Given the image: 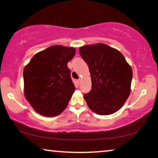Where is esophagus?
Returning <instances> with one entry per match:
<instances>
[{
    "label": "esophagus",
    "mask_w": 158,
    "mask_h": 158,
    "mask_svg": "<svg viewBox=\"0 0 158 158\" xmlns=\"http://www.w3.org/2000/svg\"><path fill=\"white\" fill-rule=\"evenodd\" d=\"M80 82H81V79H77V84L78 85H79Z\"/></svg>",
    "instance_id": "34e87169"
}]
</instances>
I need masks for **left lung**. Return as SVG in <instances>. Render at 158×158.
Instances as JSON below:
<instances>
[{
  "label": "left lung",
  "instance_id": "obj_1",
  "mask_svg": "<svg viewBox=\"0 0 158 158\" xmlns=\"http://www.w3.org/2000/svg\"><path fill=\"white\" fill-rule=\"evenodd\" d=\"M79 52L91 77V90L84 95L89 107L98 115L116 112L130 93L131 67L119 51L105 44L85 45Z\"/></svg>",
  "mask_w": 158,
  "mask_h": 158
}]
</instances>
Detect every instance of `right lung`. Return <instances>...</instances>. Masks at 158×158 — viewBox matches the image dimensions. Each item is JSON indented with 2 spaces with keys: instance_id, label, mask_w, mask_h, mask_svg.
Returning a JSON list of instances; mask_svg holds the SVG:
<instances>
[{
  "instance_id": "right-lung-1",
  "label": "right lung",
  "mask_w": 158,
  "mask_h": 158,
  "mask_svg": "<svg viewBox=\"0 0 158 158\" xmlns=\"http://www.w3.org/2000/svg\"><path fill=\"white\" fill-rule=\"evenodd\" d=\"M73 47L51 46L36 53L23 69L24 94L37 113L55 116L66 108L74 91L68 63Z\"/></svg>"
}]
</instances>
